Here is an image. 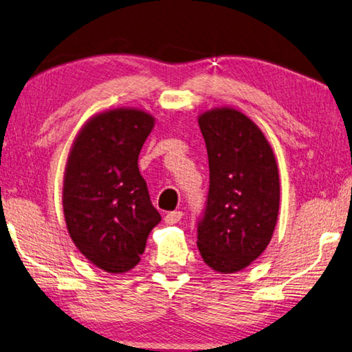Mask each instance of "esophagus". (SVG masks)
Returning a JSON list of instances; mask_svg holds the SVG:
<instances>
[{"label": "esophagus", "instance_id": "esophagus-1", "mask_svg": "<svg viewBox=\"0 0 352 352\" xmlns=\"http://www.w3.org/2000/svg\"><path fill=\"white\" fill-rule=\"evenodd\" d=\"M181 218H182V212H168L165 214V218H164V221H165V224H176V223H179L181 221Z\"/></svg>", "mask_w": 352, "mask_h": 352}]
</instances>
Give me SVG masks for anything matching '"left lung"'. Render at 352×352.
Wrapping results in <instances>:
<instances>
[{"label": "left lung", "instance_id": "obj_1", "mask_svg": "<svg viewBox=\"0 0 352 352\" xmlns=\"http://www.w3.org/2000/svg\"><path fill=\"white\" fill-rule=\"evenodd\" d=\"M198 123L210 168L198 249L208 267L235 274L272 239L280 210L278 165L261 129L241 111L213 108Z\"/></svg>", "mask_w": 352, "mask_h": 352}]
</instances>
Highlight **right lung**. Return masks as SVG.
Returning a JSON list of instances; mask_svg holds the SVG:
<instances>
[{"label":"right lung","mask_w":352,"mask_h":352,"mask_svg":"<svg viewBox=\"0 0 352 352\" xmlns=\"http://www.w3.org/2000/svg\"><path fill=\"white\" fill-rule=\"evenodd\" d=\"M153 128L154 117L144 109L103 111L85 122L67 156V232L86 260L108 274L131 270L160 223L138 165Z\"/></svg>","instance_id":"obj_1"}]
</instances>
